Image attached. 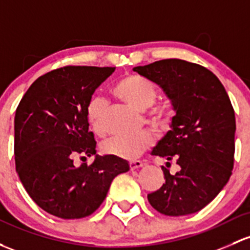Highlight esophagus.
<instances>
[{
	"mask_svg": "<svg viewBox=\"0 0 250 250\" xmlns=\"http://www.w3.org/2000/svg\"><path fill=\"white\" fill-rule=\"evenodd\" d=\"M144 165V163L141 162V160H133V162L129 163V167L130 170H135V169H139V167H141Z\"/></svg>",
	"mask_w": 250,
	"mask_h": 250,
	"instance_id": "obj_1",
	"label": "esophagus"
}]
</instances>
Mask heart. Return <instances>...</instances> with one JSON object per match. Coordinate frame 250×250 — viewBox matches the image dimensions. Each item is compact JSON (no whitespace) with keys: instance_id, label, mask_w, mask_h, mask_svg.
Returning a JSON list of instances; mask_svg holds the SVG:
<instances>
[{"instance_id":"heart-1","label":"heart","mask_w":250,"mask_h":250,"mask_svg":"<svg viewBox=\"0 0 250 250\" xmlns=\"http://www.w3.org/2000/svg\"><path fill=\"white\" fill-rule=\"evenodd\" d=\"M114 93L117 98L139 111L151 107L148 118L156 127L165 128L171 122L169 109L164 105L153 104L158 96V88L148 79L140 75H127L117 81L114 86ZM105 114L106 103L104 99L97 96L92 97L86 105V120L92 132L97 135H103L105 133ZM153 143V134L144 130L133 135L115 136L105 141L102 148L110 156L133 160L140 157Z\"/></svg>"}]
</instances>
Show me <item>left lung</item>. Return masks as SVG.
<instances>
[{
    "instance_id": "obj_1",
    "label": "left lung",
    "mask_w": 250,
    "mask_h": 250,
    "mask_svg": "<svg viewBox=\"0 0 250 250\" xmlns=\"http://www.w3.org/2000/svg\"><path fill=\"white\" fill-rule=\"evenodd\" d=\"M159 85L176 115L171 130L152 154L181 167L147 199L165 215H186L208 205L229 181L235 154V111L224 86L211 70L185 60H160L133 68Z\"/></svg>"
}]
</instances>
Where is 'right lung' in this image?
Masks as SVG:
<instances>
[{
    "mask_svg": "<svg viewBox=\"0 0 250 250\" xmlns=\"http://www.w3.org/2000/svg\"><path fill=\"white\" fill-rule=\"evenodd\" d=\"M115 67L65 65L39 77L15 111L14 156L19 178L41 208L79 219L102 205L112 180L129 170L125 160L96 154L91 166L72 164L96 154L86 105Z\"/></svg>",
    "mask_w": 250,
    "mask_h": 250,
    "instance_id": "add662e5",
    "label": "right lung"
}]
</instances>
